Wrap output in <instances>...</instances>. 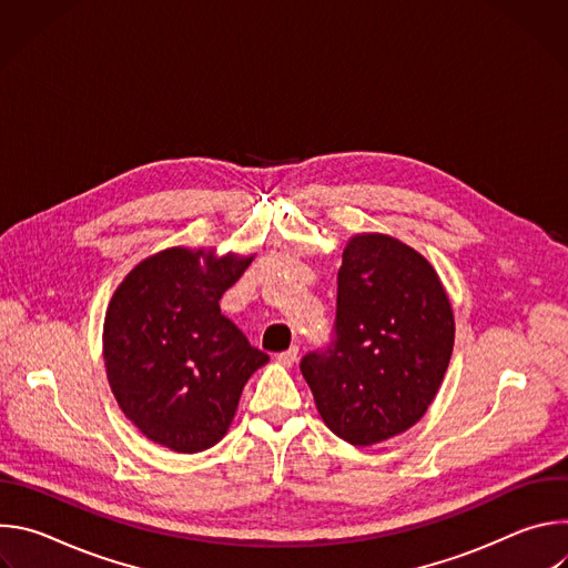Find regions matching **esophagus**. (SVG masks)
<instances>
[{"instance_id":"1","label":"esophagus","mask_w":568,"mask_h":568,"mask_svg":"<svg viewBox=\"0 0 568 568\" xmlns=\"http://www.w3.org/2000/svg\"><path fill=\"white\" fill-rule=\"evenodd\" d=\"M276 359H278L283 366H292V364H296V359H298V348H296V346H292L290 351L278 353V355H276Z\"/></svg>"}]
</instances>
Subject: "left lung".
Here are the masks:
<instances>
[{"label":"left lung","mask_w":568,"mask_h":568,"mask_svg":"<svg viewBox=\"0 0 568 568\" xmlns=\"http://www.w3.org/2000/svg\"><path fill=\"white\" fill-rule=\"evenodd\" d=\"M452 348V303L429 261L397 237L357 233L337 274L333 342L301 373L328 429L366 447L427 414Z\"/></svg>","instance_id":"obj_1"}]
</instances>
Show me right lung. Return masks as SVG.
Masks as SVG:
<instances>
[{
  "instance_id": "obj_1",
  "label": "right lung",
  "mask_w": 568,
  "mask_h": 568,
  "mask_svg": "<svg viewBox=\"0 0 568 568\" xmlns=\"http://www.w3.org/2000/svg\"><path fill=\"white\" fill-rule=\"evenodd\" d=\"M252 261L173 247L141 261L116 287L103 326L108 382L152 443L180 454L213 447L247 379L270 362L220 312Z\"/></svg>"
}]
</instances>
